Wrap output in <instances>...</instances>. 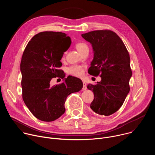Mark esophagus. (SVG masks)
Returning <instances> with one entry per match:
<instances>
[{
    "label": "esophagus",
    "mask_w": 155,
    "mask_h": 155,
    "mask_svg": "<svg viewBox=\"0 0 155 155\" xmlns=\"http://www.w3.org/2000/svg\"><path fill=\"white\" fill-rule=\"evenodd\" d=\"M87 90V87H86V84L84 81H83V87H82V90L84 91Z\"/></svg>",
    "instance_id": "34e87169"
}]
</instances>
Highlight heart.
Returning <instances> with one entry per match:
<instances>
[{
  "instance_id": "1",
  "label": "heart",
  "mask_w": 155,
  "mask_h": 155,
  "mask_svg": "<svg viewBox=\"0 0 155 155\" xmlns=\"http://www.w3.org/2000/svg\"><path fill=\"white\" fill-rule=\"evenodd\" d=\"M75 48L80 53V54L85 50H88V47L87 46L86 43L83 42H78L76 43ZM68 72L72 75L80 77L83 74V69L81 67V66H78V65L72 66V67L68 69Z\"/></svg>"
}]
</instances>
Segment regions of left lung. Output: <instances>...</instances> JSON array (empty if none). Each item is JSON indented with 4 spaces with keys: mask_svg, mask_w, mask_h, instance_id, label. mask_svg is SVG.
Masks as SVG:
<instances>
[{
    "mask_svg": "<svg viewBox=\"0 0 155 155\" xmlns=\"http://www.w3.org/2000/svg\"><path fill=\"white\" fill-rule=\"evenodd\" d=\"M91 44L93 59L88 73L101 74V80L87 87L94 93L90 108L97 114L109 116L122 106L130 87L132 77L130 57L120 37L111 31H94L81 34Z\"/></svg>",
    "mask_w": 155,
    "mask_h": 155,
    "instance_id": "1",
    "label": "left lung"
}]
</instances>
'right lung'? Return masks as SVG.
Returning a JSON list of instances; mask_svg holds the SVG:
<instances>
[{
  "label": "right lung",
  "mask_w": 155,
  "mask_h": 155,
  "mask_svg": "<svg viewBox=\"0 0 155 155\" xmlns=\"http://www.w3.org/2000/svg\"><path fill=\"white\" fill-rule=\"evenodd\" d=\"M66 43L62 48L61 42ZM71 39L60 32L45 31L34 35L29 41L22 56L20 71L23 101L37 119L50 122L65 112L64 103L68 96L78 92L83 87L80 78L72 77L64 78L59 85L53 87V78L65 76L59 68L64 53L71 45Z\"/></svg>",
  "instance_id": "obj_1"
}]
</instances>
